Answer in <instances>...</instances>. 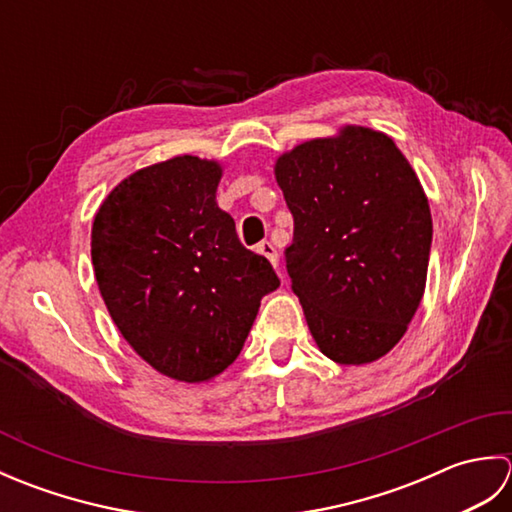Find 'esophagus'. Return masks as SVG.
<instances>
[{
  "label": "esophagus",
  "instance_id": "34e87169",
  "mask_svg": "<svg viewBox=\"0 0 512 512\" xmlns=\"http://www.w3.org/2000/svg\"><path fill=\"white\" fill-rule=\"evenodd\" d=\"M255 250H257L259 255H264V257L268 259V262L277 268V250H275L273 244H270V242H262Z\"/></svg>",
  "mask_w": 512,
  "mask_h": 512
}]
</instances>
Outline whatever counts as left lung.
<instances>
[{"instance_id": "left-lung-1", "label": "left lung", "mask_w": 512, "mask_h": 512, "mask_svg": "<svg viewBox=\"0 0 512 512\" xmlns=\"http://www.w3.org/2000/svg\"><path fill=\"white\" fill-rule=\"evenodd\" d=\"M295 217L292 292L319 350L367 365L405 336L427 286L431 211L394 140L365 125L312 138L275 160Z\"/></svg>"}]
</instances>
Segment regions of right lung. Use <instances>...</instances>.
I'll return each mask as SVG.
<instances>
[{"instance_id": "right-lung-1", "label": "right lung", "mask_w": 512, "mask_h": 512, "mask_svg": "<svg viewBox=\"0 0 512 512\" xmlns=\"http://www.w3.org/2000/svg\"><path fill=\"white\" fill-rule=\"evenodd\" d=\"M222 173L220 160L189 154L156 162L118 182L92 222L107 312L145 363L180 383L220 376L279 288L215 202Z\"/></svg>"}]
</instances>
